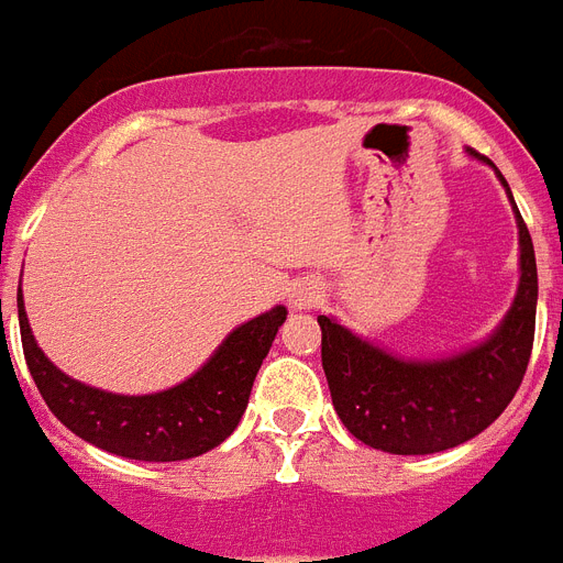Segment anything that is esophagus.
<instances>
[{
    "label": "esophagus",
    "mask_w": 563,
    "mask_h": 563,
    "mask_svg": "<svg viewBox=\"0 0 563 563\" xmlns=\"http://www.w3.org/2000/svg\"><path fill=\"white\" fill-rule=\"evenodd\" d=\"M319 287L310 285V282H299V285L290 287V294H287V299H290V308L294 310H302V308H310V305L319 302Z\"/></svg>",
    "instance_id": "esophagus-1"
}]
</instances>
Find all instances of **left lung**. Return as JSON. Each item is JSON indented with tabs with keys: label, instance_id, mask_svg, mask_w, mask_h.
I'll use <instances>...</instances> for the list:
<instances>
[{
	"label": "left lung",
	"instance_id": "obj_1",
	"mask_svg": "<svg viewBox=\"0 0 563 563\" xmlns=\"http://www.w3.org/2000/svg\"><path fill=\"white\" fill-rule=\"evenodd\" d=\"M492 165L511 200L520 244V282L511 308L483 343L433 360H404L363 340L331 317L322 328V368L336 416L368 448L398 456L451 451L494 424L523 380L534 340L538 264L511 188Z\"/></svg>",
	"mask_w": 563,
	"mask_h": 563
}]
</instances>
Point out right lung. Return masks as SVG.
<instances>
[{
  "mask_svg": "<svg viewBox=\"0 0 563 563\" xmlns=\"http://www.w3.org/2000/svg\"><path fill=\"white\" fill-rule=\"evenodd\" d=\"M22 352L43 401L84 442L139 462H179L227 442L244 416L253 380L278 328L285 305L238 325L218 352L183 384L151 395H119L69 377L43 354L31 334L29 313L16 290Z\"/></svg>",
  "mask_w": 563,
  "mask_h": 563,
  "instance_id": "add662e5",
  "label": "right lung"
}]
</instances>
